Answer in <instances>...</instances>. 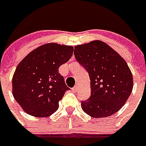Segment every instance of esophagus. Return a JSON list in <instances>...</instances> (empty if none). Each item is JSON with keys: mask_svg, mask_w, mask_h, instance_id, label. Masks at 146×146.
Here are the masks:
<instances>
[{"mask_svg": "<svg viewBox=\"0 0 146 146\" xmlns=\"http://www.w3.org/2000/svg\"><path fill=\"white\" fill-rule=\"evenodd\" d=\"M78 89H79V88H78V86H77V85H76V86H74V87L72 88V90H73V92H77V91H78Z\"/></svg>", "mask_w": 146, "mask_h": 146, "instance_id": "esophagus-1", "label": "esophagus"}]
</instances>
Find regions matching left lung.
<instances>
[{
	"mask_svg": "<svg viewBox=\"0 0 146 146\" xmlns=\"http://www.w3.org/2000/svg\"><path fill=\"white\" fill-rule=\"evenodd\" d=\"M74 55L90 78V97L81 101L84 111L93 118L119 111L133 90V76L126 61L100 40L76 45Z\"/></svg>",
	"mask_w": 146,
	"mask_h": 146,
	"instance_id": "8db88e82",
	"label": "left lung"
}]
</instances>
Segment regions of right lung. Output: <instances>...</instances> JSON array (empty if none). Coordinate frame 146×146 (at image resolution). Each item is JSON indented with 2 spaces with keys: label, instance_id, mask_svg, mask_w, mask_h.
Returning <instances> with one entry per match:
<instances>
[{
  "label": "right lung",
  "instance_id": "1",
  "mask_svg": "<svg viewBox=\"0 0 146 146\" xmlns=\"http://www.w3.org/2000/svg\"><path fill=\"white\" fill-rule=\"evenodd\" d=\"M73 46L46 43L30 52L16 67L13 95L24 111L35 117H48L58 108L66 91L58 68L72 57Z\"/></svg>",
  "mask_w": 146,
  "mask_h": 146
}]
</instances>
